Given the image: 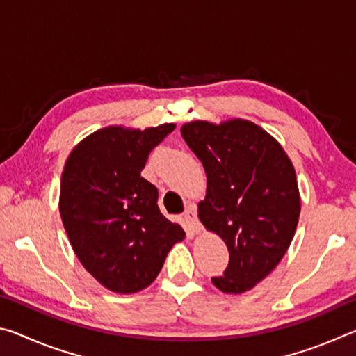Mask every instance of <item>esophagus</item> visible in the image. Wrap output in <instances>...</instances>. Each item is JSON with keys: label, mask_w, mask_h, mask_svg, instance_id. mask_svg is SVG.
<instances>
[{"label": "esophagus", "mask_w": 356, "mask_h": 356, "mask_svg": "<svg viewBox=\"0 0 356 356\" xmlns=\"http://www.w3.org/2000/svg\"><path fill=\"white\" fill-rule=\"evenodd\" d=\"M184 216H185V220L190 222L193 231H195L196 234H200L202 231V225H201V221L197 220V212H196L195 206H188V209L184 212Z\"/></svg>", "instance_id": "obj_1"}]
</instances>
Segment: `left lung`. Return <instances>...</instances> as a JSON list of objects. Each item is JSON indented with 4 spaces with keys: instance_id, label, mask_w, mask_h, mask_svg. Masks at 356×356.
Segmentation results:
<instances>
[{
    "instance_id": "8db88e82",
    "label": "left lung",
    "mask_w": 356,
    "mask_h": 356,
    "mask_svg": "<svg viewBox=\"0 0 356 356\" xmlns=\"http://www.w3.org/2000/svg\"><path fill=\"white\" fill-rule=\"evenodd\" d=\"M180 134L207 174L200 220L229 251L227 268L212 278L213 286L226 293L250 291L280 264L298 225L292 161L272 135L250 120H195Z\"/></svg>"
}]
</instances>
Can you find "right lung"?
<instances>
[{"label": "right lung", "instance_id": "right-lung-1", "mask_svg": "<svg viewBox=\"0 0 356 356\" xmlns=\"http://www.w3.org/2000/svg\"><path fill=\"white\" fill-rule=\"evenodd\" d=\"M174 124L105 127L74 147L64 165L59 212L76 257L118 293L147 287L184 229L161 215L156 186L141 177L147 156Z\"/></svg>", "mask_w": 356, "mask_h": 356}]
</instances>
